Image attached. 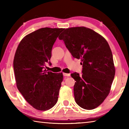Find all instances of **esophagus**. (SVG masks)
I'll return each instance as SVG.
<instances>
[{
	"label": "esophagus",
	"mask_w": 129,
	"mask_h": 129,
	"mask_svg": "<svg viewBox=\"0 0 129 129\" xmlns=\"http://www.w3.org/2000/svg\"><path fill=\"white\" fill-rule=\"evenodd\" d=\"M63 76H64V77H69V76H70V74L63 73Z\"/></svg>",
	"instance_id": "1"
}]
</instances>
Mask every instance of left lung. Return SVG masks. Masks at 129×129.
<instances>
[{
  "mask_svg": "<svg viewBox=\"0 0 129 129\" xmlns=\"http://www.w3.org/2000/svg\"><path fill=\"white\" fill-rule=\"evenodd\" d=\"M73 57L81 59L82 75L71 74L76 81L74 95L78 106L92 110L108 95L115 76L113 54L107 41L84 27L67 28L58 37Z\"/></svg>",
  "mask_w": 129,
  "mask_h": 129,
  "instance_id": "1",
  "label": "left lung"
}]
</instances>
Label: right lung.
I'll return each mask as SVG.
<instances>
[{
  "label": "right lung",
  "mask_w": 129,
  "mask_h": 129,
  "mask_svg": "<svg viewBox=\"0 0 129 129\" xmlns=\"http://www.w3.org/2000/svg\"><path fill=\"white\" fill-rule=\"evenodd\" d=\"M64 28H42L27 35L17 47L14 60L17 88L35 109L45 111L53 107L63 80L62 73L47 72L53 45Z\"/></svg>",
  "instance_id": "obj_1"
}]
</instances>
